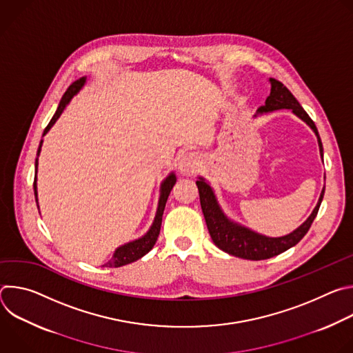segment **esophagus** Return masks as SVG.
<instances>
[{
	"instance_id": "obj_1",
	"label": "esophagus",
	"mask_w": 353,
	"mask_h": 353,
	"mask_svg": "<svg viewBox=\"0 0 353 353\" xmlns=\"http://www.w3.org/2000/svg\"><path fill=\"white\" fill-rule=\"evenodd\" d=\"M201 158L194 154V152H187L184 154L180 161H179V172L181 174H190V173H194L196 170H199L201 168Z\"/></svg>"
}]
</instances>
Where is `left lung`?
I'll list each match as a JSON object with an SVG mask.
<instances>
[{
    "mask_svg": "<svg viewBox=\"0 0 353 353\" xmlns=\"http://www.w3.org/2000/svg\"><path fill=\"white\" fill-rule=\"evenodd\" d=\"M270 83H271L270 96L265 100V105L257 109V113L254 114V117L265 113H272L275 110H283V109L292 110L294 116H297L300 120H303L316 134L319 148H320V157L323 159L324 157L323 143L313 120L309 117L305 109L300 106L296 97L290 93V90L282 82L274 78H270ZM195 183L199 191L201 210H203L211 239L215 243V245L230 256L244 259V260H253V261L275 257L283 253V251L289 250L290 247L296 245L301 239H303L305 234L309 232L314 218L317 216L319 208L321 205V201L324 196V191H325V187H323L319 203L314 207L313 212L297 229L281 237H270V236L260 234L228 218L218 203V198L212 187L210 185L208 181H205L204 177H198Z\"/></svg>",
    "mask_w": 353,
    "mask_h": 353,
    "instance_id": "obj_1",
    "label": "left lung"
}]
</instances>
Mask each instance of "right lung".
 <instances>
[{"instance_id":"right-lung-1","label":"right lung","mask_w":353,"mask_h":353,"mask_svg":"<svg viewBox=\"0 0 353 353\" xmlns=\"http://www.w3.org/2000/svg\"><path fill=\"white\" fill-rule=\"evenodd\" d=\"M86 82V77H82L79 79H77L72 85H70V88L67 89V92L63 94L60 103H59V108L53 116V119L50 120L48 125L44 128L43 131V137L50 131V128H52L56 121L59 120V117L61 116V113L64 112V109L67 108V105L71 102V99L82 89V86L85 85ZM41 145H43V139L40 141L39 143V149H37V158H36V162H34V183H33V190H34V198H36V203H37V159H39V155H40V150H41ZM176 184V174L172 172L161 184V195H159V203H158V210H157V215H155V219H154V223L152 226L149 228V230L139 239L137 240H132L130 243H125L120 247L116 248L114 254L112 257V260H109L103 267H113V268H117V267H123V265H127L130 263H134L137 260H139L141 257H143L146 253H149L150 250H152V247L155 245L157 240H158V236H159V232H161V225H162V216H163V211H165V207H166V201L169 198V194L173 188V185ZM37 207H39V203H37Z\"/></svg>"}]
</instances>
